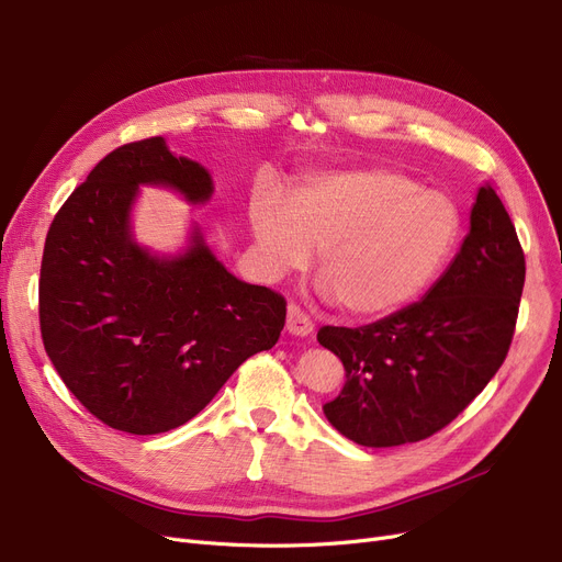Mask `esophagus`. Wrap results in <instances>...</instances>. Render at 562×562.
I'll list each match as a JSON object with an SVG mask.
<instances>
[{"instance_id": "34e87169", "label": "esophagus", "mask_w": 562, "mask_h": 562, "mask_svg": "<svg viewBox=\"0 0 562 562\" xmlns=\"http://www.w3.org/2000/svg\"><path fill=\"white\" fill-rule=\"evenodd\" d=\"M286 330L291 335H301V337H305L314 330L312 319L296 303H289V307H286Z\"/></svg>"}]
</instances>
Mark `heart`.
Instances as JSON below:
<instances>
[{"instance_id": "b5f03b06", "label": "heart", "mask_w": 562, "mask_h": 562, "mask_svg": "<svg viewBox=\"0 0 562 562\" xmlns=\"http://www.w3.org/2000/svg\"><path fill=\"white\" fill-rule=\"evenodd\" d=\"M250 223L268 276L305 268L316 248L322 291L360 316L395 312L425 294L461 236L448 194L383 167L314 177L289 204L261 194Z\"/></svg>"}]
</instances>
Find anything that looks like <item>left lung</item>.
<instances>
[{"mask_svg": "<svg viewBox=\"0 0 562 562\" xmlns=\"http://www.w3.org/2000/svg\"><path fill=\"white\" fill-rule=\"evenodd\" d=\"M526 280L517 229L492 186L477 190L471 232L423 301L358 326H324L319 345L347 383L324 404L358 446L416 443L450 425L503 364Z\"/></svg>", "mask_w": 562, "mask_h": 562, "instance_id": "1", "label": "left lung"}]
</instances>
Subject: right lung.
Instances as JSON below:
<instances>
[{
  "instance_id": "obj_1",
  "label": "right lung",
  "mask_w": 562,
  "mask_h": 562,
  "mask_svg": "<svg viewBox=\"0 0 562 562\" xmlns=\"http://www.w3.org/2000/svg\"><path fill=\"white\" fill-rule=\"evenodd\" d=\"M211 198L206 169L162 137L119 146L57 211L43 248L38 319L45 353L78 402L128 434L177 429L215 397L240 362L276 347L286 301L236 280L200 229L179 257L131 236L137 188Z\"/></svg>"
}]
</instances>
